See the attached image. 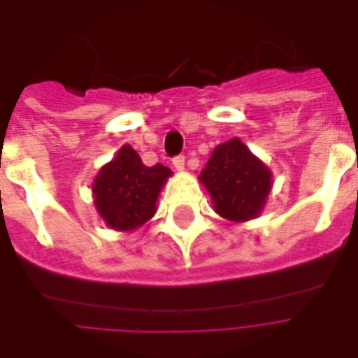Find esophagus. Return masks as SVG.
I'll return each mask as SVG.
<instances>
[{
  "mask_svg": "<svg viewBox=\"0 0 358 358\" xmlns=\"http://www.w3.org/2000/svg\"><path fill=\"white\" fill-rule=\"evenodd\" d=\"M172 164H174V169L176 171H184V166H186V157L178 155L172 159Z\"/></svg>",
  "mask_w": 358,
  "mask_h": 358,
  "instance_id": "1",
  "label": "esophagus"
}]
</instances>
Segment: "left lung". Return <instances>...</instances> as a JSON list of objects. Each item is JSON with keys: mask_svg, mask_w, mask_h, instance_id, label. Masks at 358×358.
Wrapping results in <instances>:
<instances>
[{"mask_svg": "<svg viewBox=\"0 0 358 358\" xmlns=\"http://www.w3.org/2000/svg\"><path fill=\"white\" fill-rule=\"evenodd\" d=\"M215 210L232 222L261 215L272 187V172L238 138L220 143L199 174Z\"/></svg>", "mask_w": 358, "mask_h": 358, "instance_id": "obj_1", "label": "left lung"}]
</instances>
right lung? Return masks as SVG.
Instances as JSON below:
<instances>
[{
	"mask_svg": "<svg viewBox=\"0 0 358 358\" xmlns=\"http://www.w3.org/2000/svg\"><path fill=\"white\" fill-rule=\"evenodd\" d=\"M171 174V169L161 163L145 166L126 143L95 176V209L109 228L132 232L155 215L159 194Z\"/></svg>",
	"mask_w": 358,
	"mask_h": 358,
	"instance_id": "obj_1",
	"label": "right lung"
}]
</instances>
